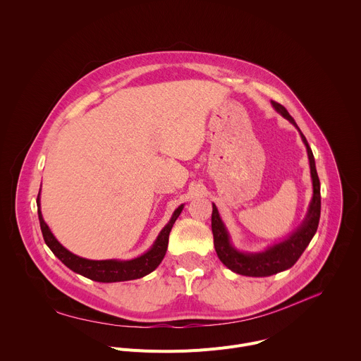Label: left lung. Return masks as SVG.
Instances as JSON below:
<instances>
[{"mask_svg":"<svg viewBox=\"0 0 361 361\" xmlns=\"http://www.w3.org/2000/svg\"><path fill=\"white\" fill-rule=\"evenodd\" d=\"M271 103L279 114H282L286 120H289L298 128L296 123L293 121V118L289 116L288 110L282 104L276 102H271ZM300 137L307 149L310 175H312V183H313V199L309 206V212L303 224L289 238H286L279 244H275L274 247L268 248L264 252L243 254L231 247L227 230L219 216L217 207L213 204L212 231L214 238V248L220 261L235 274L245 275V276H269L290 268L302 255V252L305 251V248L307 247V244L310 243L312 237L317 230L319 219H320V182L316 172L312 149L302 133H300Z\"/></svg>","mask_w":361,"mask_h":361,"instance_id":"left-lung-1","label":"left lung"}]
</instances>
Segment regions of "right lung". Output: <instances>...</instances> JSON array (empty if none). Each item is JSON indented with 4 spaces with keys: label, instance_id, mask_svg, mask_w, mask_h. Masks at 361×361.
<instances>
[{
    "label": "right lung",
    "instance_id": "right-lung-1",
    "mask_svg": "<svg viewBox=\"0 0 361 361\" xmlns=\"http://www.w3.org/2000/svg\"><path fill=\"white\" fill-rule=\"evenodd\" d=\"M37 204L39 206V195L37 199ZM183 206H179L169 223L164 227L161 234L158 235L155 244L152 248L145 252L144 255L130 259V261H117V259H104V261H93V259H86L82 257H78L68 251L51 233L49 227L42 219L41 209L38 210V217L41 223V230L44 240L47 245L52 250V252L72 271L97 281V282H120V281H130V279H137L148 275L152 272L164 259L166 248H168V240H169V233L172 230L173 223L179 217Z\"/></svg>",
    "mask_w": 361,
    "mask_h": 361
}]
</instances>
